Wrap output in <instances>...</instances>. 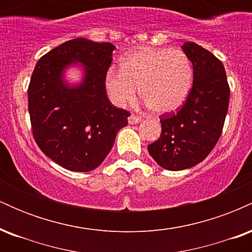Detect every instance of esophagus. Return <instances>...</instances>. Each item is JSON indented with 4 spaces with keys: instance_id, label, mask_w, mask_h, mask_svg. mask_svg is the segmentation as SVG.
I'll return each instance as SVG.
<instances>
[{
    "instance_id": "esophagus-1",
    "label": "esophagus",
    "mask_w": 252,
    "mask_h": 252,
    "mask_svg": "<svg viewBox=\"0 0 252 252\" xmlns=\"http://www.w3.org/2000/svg\"><path fill=\"white\" fill-rule=\"evenodd\" d=\"M142 121V117L141 116H136V115H130L128 117V122L130 124H136V123H140Z\"/></svg>"
}]
</instances>
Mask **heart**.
Here are the masks:
<instances>
[{"mask_svg":"<svg viewBox=\"0 0 252 252\" xmlns=\"http://www.w3.org/2000/svg\"><path fill=\"white\" fill-rule=\"evenodd\" d=\"M105 90L111 102L124 106L135 100L137 90L153 111L166 114L179 109L193 83L189 58L180 50L141 48L121 62V71L109 68Z\"/></svg>","mask_w":252,"mask_h":252,"instance_id":"obj_1","label":"heart"}]
</instances>
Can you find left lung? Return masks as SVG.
I'll use <instances>...</instances> for the list:
<instances>
[{
  "mask_svg": "<svg viewBox=\"0 0 252 252\" xmlns=\"http://www.w3.org/2000/svg\"><path fill=\"white\" fill-rule=\"evenodd\" d=\"M182 50L193 65V86L181 108L160 116L161 136L148 146L152 158L168 170L190 168L212 152L230 99L220 60L194 42H185Z\"/></svg>",
  "mask_w": 252,
  "mask_h": 252,
  "instance_id": "left-lung-1",
  "label": "left lung"
}]
</instances>
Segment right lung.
I'll list each match as a JSON object with an SVG mask.
<instances>
[{"mask_svg": "<svg viewBox=\"0 0 252 252\" xmlns=\"http://www.w3.org/2000/svg\"><path fill=\"white\" fill-rule=\"evenodd\" d=\"M116 50L110 42L77 37L40 58L28 86L32 132L39 148L63 168L90 172L103 162L130 112L112 105L106 96L105 73ZM86 66L77 88L62 83L71 62Z\"/></svg>", "mask_w": 252, "mask_h": 252, "instance_id": "obj_1", "label": "right lung"}]
</instances>
